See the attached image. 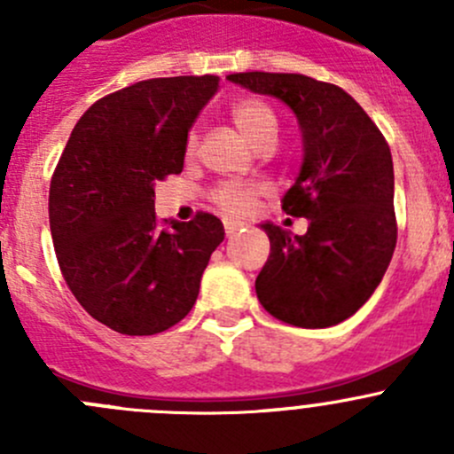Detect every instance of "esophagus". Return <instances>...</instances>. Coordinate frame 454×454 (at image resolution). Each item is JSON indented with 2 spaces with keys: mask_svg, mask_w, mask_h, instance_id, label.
I'll return each mask as SVG.
<instances>
[{
  "mask_svg": "<svg viewBox=\"0 0 454 454\" xmlns=\"http://www.w3.org/2000/svg\"><path fill=\"white\" fill-rule=\"evenodd\" d=\"M223 228H226V235L232 237L237 231H239L241 226H239V223H235V222H223Z\"/></svg>",
  "mask_w": 454,
  "mask_h": 454,
  "instance_id": "obj_1",
  "label": "esophagus"
}]
</instances>
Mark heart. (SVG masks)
Masks as SVG:
<instances>
[{"label": "heart", "mask_w": 454, "mask_h": 454, "mask_svg": "<svg viewBox=\"0 0 454 454\" xmlns=\"http://www.w3.org/2000/svg\"><path fill=\"white\" fill-rule=\"evenodd\" d=\"M231 118L239 134L244 136L253 149H259L265 142H272L277 138V116L268 105L261 100L246 98L232 105ZM189 153L195 151V138L191 136L186 145ZM259 189L254 184H244V182H223L213 191V201L228 215V217H244L253 210Z\"/></svg>", "instance_id": "heart-1"}]
</instances>
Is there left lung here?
Segmentation results:
<instances>
[{
  "mask_svg": "<svg viewBox=\"0 0 454 454\" xmlns=\"http://www.w3.org/2000/svg\"><path fill=\"white\" fill-rule=\"evenodd\" d=\"M292 109L303 138L299 177L283 195L305 235L261 223L270 256L254 281L265 312L294 327L323 329L354 316L382 281L397 241L393 160L363 107L338 85L303 74L228 76Z\"/></svg>",
  "mask_w": 454,
  "mask_h": 454,
  "instance_id": "8db88e82",
  "label": "left lung"
}]
</instances>
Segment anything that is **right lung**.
<instances>
[{
    "instance_id": "1",
    "label": "right lung",
    "mask_w": 454,
    "mask_h": 454,
    "mask_svg": "<svg viewBox=\"0 0 454 454\" xmlns=\"http://www.w3.org/2000/svg\"><path fill=\"white\" fill-rule=\"evenodd\" d=\"M217 76L149 79L96 100L79 118L50 184V232L63 278L91 318L127 336L180 323L223 241V223L155 222V182L184 168L195 118Z\"/></svg>"
}]
</instances>
